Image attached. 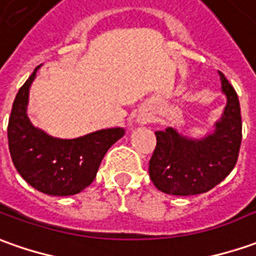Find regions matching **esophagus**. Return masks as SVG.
<instances>
[{"label": "esophagus", "mask_w": 256, "mask_h": 256, "mask_svg": "<svg viewBox=\"0 0 256 256\" xmlns=\"http://www.w3.org/2000/svg\"><path fill=\"white\" fill-rule=\"evenodd\" d=\"M137 122H138L140 124H144V123H147V122H148V118H144V116H140V118H137Z\"/></svg>", "instance_id": "obj_1"}]
</instances>
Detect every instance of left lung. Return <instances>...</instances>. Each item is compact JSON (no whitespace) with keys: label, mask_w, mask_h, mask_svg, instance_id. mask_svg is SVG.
I'll list each match as a JSON object with an SVG mask.
<instances>
[{"label":"left lung","mask_w":256,"mask_h":256,"mask_svg":"<svg viewBox=\"0 0 256 256\" xmlns=\"http://www.w3.org/2000/svg\"><path fill=\"white\" fill-rule=\"evenodd\" d=\"M220 74L227 98L214 130L200 138L178 133L174 128L156 132L157 146L150 160V178L158 190L175 196L204 194L232 171L242 138V122L237 92Z\"/></svg>","instance_id":"obj_1"}]
</instances>
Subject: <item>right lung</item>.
Masks as SVG:
<instances>
[{
    "label": "right lung",
    "mask_w": 256,
    "mask_h": 256,
    "mask_svg": "<svg viewBox=\"0 0 256 256\" xmlns=\"http://www.w3.org/2000/svg\"><path fill=\"white\" fill-rule=\"evenodd\" d=\"M40 68L20 86L8 122V144L19 175L42 194L70 196L90 186L106 151L124 136V128H110L77 138H58L33 126L28 118L29 90Z\"/></svg>",
    "instance_id": "obj_1"
}]
</instances>
